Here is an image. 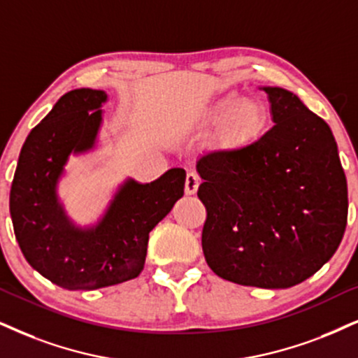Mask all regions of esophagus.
I'll list each match as a JSON object with an SVG mask.
<instances>
[{"mask_svg": "<svg viewBox=\"0 0 358 358\" xmlns=\"http://www.w3.org/2000/svg\"><path fill=\"white\" fill-rule=\"evenodd\" d=\"M201 180L198 178V175L188 173L187 180H185V193L187 194H194L198 192V187H200Z\"/></svg>", "mask_w": 358, "mask_h": 358, "instance_id": "34e87169", "label": "esophagus"}]
</instances>
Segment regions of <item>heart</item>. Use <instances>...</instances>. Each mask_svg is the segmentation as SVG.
Wrapping results in <instances>:
<instances>
[{
    "label": "heart",
    "mask_w": 358,
    "mask_h": 358,
    "mask_svg": "<svg viewBox=\"0 0 358 358\" xmlns=\"http://www.w3.org/2000/svg\"><path fill=\"white\" fill-rule=\"evenodd\" d=\"M271 125V110L259 97H243L236 90L213 99L180 122L188 137H206L208 147L223 155L250 150Z\"/></svg>",
    "instance_id": "1"
}]
</instances>
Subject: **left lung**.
<instances>
[{
	"label": "left lung",
	"mask_w": 358,
	"mask_h": 358,
	"mask_svg": "<svg viewBox=\"0 0 358 358\" xmlns=\"http://www.w3.org/2000/svg\"><path fill=\"white\" fill-rule=\"evenodd\" d=\"M274 127L250 150L201 158L203 255L241 286L287 289L315 274L347 226V180L327 122L296 94L262 85Z\"/></svg>",
	"instance_id": "obj_1"
}]
</instances>
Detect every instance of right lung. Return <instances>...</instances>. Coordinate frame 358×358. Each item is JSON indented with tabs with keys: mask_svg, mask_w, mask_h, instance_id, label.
<instances>
[{
	"mask_svg": "<svg viewBox=\"0 0 358 358\" xmlns=\"http://www.w3.org/2000/svg\"><path fill=\"white\" fill-rule=\"evenodd\" d=\"M108 94L74 89L54 103L21 148L10 193L13 228L22 255L41 275L69 291H94L137 278L148 234L183 196V169L150 183L117 185L97 220L79 224L59 196L74 157L99 150Z\"/></svg>",
	"mask_w": 358,
	"mask_h": 358,
	"instance_id": "add662e5",
	"label": "right lung"
}]
</instances>
